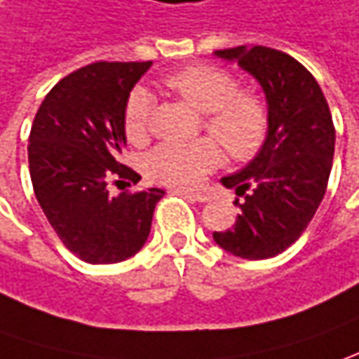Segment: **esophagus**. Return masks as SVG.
<instances>
[{
    "instance_id": "obj_1",
    "label": "esophagus",
    "mask_w": 359,
    "mask_h": 359,
    "mask_svg": "<svg viewBox=\"0 0 359 359\" xmlns=\"http://www.w3.org/2000/svg\"><path fill=\"white\" fill-rule=\"evenodd\" d=\"M189 198L196 200V202H208L212 198L210 194H206V192H184Z\"/></svg>"
}]
</instances>
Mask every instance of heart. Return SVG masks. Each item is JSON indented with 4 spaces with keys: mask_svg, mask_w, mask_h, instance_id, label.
<instances>
[{
    "mask_svg": "<svg viewBox=\"0 0 359 359\" xmlns=\"http://www.w3.org/2000/svg\"><path fill=\"white\" fill-rule=\"evenodd\" d=\"M172 94L204 114V128L226 149L231 159L248 161L262 149L267 135V109L259 97L238 92L236 78L220 68L190 67L165 80ZM153 100L147 90L135 88L128 97L123 126L129 141L147 135ZM220 147L210 139L194 143H163L145 157L149 177L170 187H194L220 165Z\"/></svg>",
    "mask_w": 359,
    "mask_h": 359,
    "instance_id": "heart-1",
    "label": "heart"
}]
</instances>
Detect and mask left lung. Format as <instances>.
<instances>
[{
  "mask_svg": "<svg viewBox=\"0 0 359 359\" xmlns=\"http://www.w3.org/2000/svg\"><path fill=\"white\" fill-rule=\"evenodd\" d=\"M255 78L267 100V135L259 153L222 184L233 189L240 214L231 230L214 231L222 250L269 259L301 238L326 192L334 159L332 116L314 76L281 50L233 46L216 50Z\"/></svg>",
  "mask_w": 359,
  "mask_h": 359,
  "instance_id": "8db88e82",
  "label": "left lung"
}]
</instances>
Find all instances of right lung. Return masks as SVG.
I'll use <instances>...</instances> for the list:
<instances>
[{
  "instance_id": "1",
  "label": "right lung",
  "mask_w": 359,
  "mask_h": 359,
  "mask_svg": "<svg viewBox=\"0 0 359 359\" xmlns=\"http://www.w3.org/2000/svg\"><path fill=\"white\" fill-rule=\"evenodd\" d=\"M153 62H94L65 76L43 100L29 135L35 196L60 241L82 262L119 263L147 241L165 190L109 196L111 177L139 182L119 163L129 92ZM118 180V182H121Z\"/></svg>"
}]
</instances>
